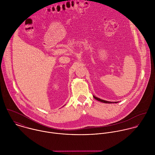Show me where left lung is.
Returning a JSON list of instances; mask_svg holds the SVG:
<instances>
[{
	"label": "left lung",
	"instance_id": "8db88e82",
	"mask_svg": "<svg viewBox=\"0 0 155 155\" xmlns=\"http://www.w3.org/2000/svg\"><path fill=\"white\" fill-rule=\"evenodd\" d=\"M94 98L96 100H97L98 101H101V102H103V103H105V104H114V103H117V101H115V102H111V101H106V100H101L99 98H97L95 96H94Z\"/></svg>",
	"mask_w": 155,
	"mask_h": 155
}]
</instances>
